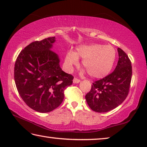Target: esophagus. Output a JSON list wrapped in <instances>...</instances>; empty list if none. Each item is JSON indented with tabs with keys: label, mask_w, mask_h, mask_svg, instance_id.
Here are the masks:
<instances>
[{
	"label": "esophagus",
	"mask_w": 147,
	"mask_h": 147,
	"mask_svg": "<svg viewBox=\"0 0 147 147\" xmlns=\"http://www.w3.org/2000/svg\"><path fill=\"white\" fill-rule=\"evenodd\" d=\"M80 82V80L78 79L77 78H74L73 79V83L74 84H78V83Z\"/></svg>",
	"instance_id": "1"
}]
</instances>
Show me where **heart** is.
<instances>
[{
    "label": "heart",
    "instance_id": "1",
    "mask_svg": "<svg viewBox=\"0 0 147 147\" xmlns=\"http://www.w3.org/2000/svg\"><path fill=\"white\" fill-rule=\"evenodd\" d=\"M78 57L82 58V66L94 78L105 77L112 69L116 59V51L110 45L92 44L82 45L76 52L67 54L65 63L69 68L78 63Z\"/></svg>",
    "mask_w": 147,
    "mask_h": 147
}]
</instances>
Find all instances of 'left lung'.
<instances>
[{
	"label": "left lung",
	"instance_id": "8db88e82",
	"mask_svg": "<svg viewBox=\"0 0 147 147\" xmlns=\"http://www.w3.org/2000/svg\"><path fill=\"white\" fill-rule=\"evenodd\" d=\"M119 60L112 73L94 82L86 99L90 108L104 113L115 109L127 97L132 75L130 59L120 48L117 49Z\"/></svg>",
	"mask_w": 147,
	"mask_h": 147
}]
</instances>
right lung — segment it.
Listing matches in <instances>:
<instances>
[{"mask_svg":"<svg viewBox=\"0 0 147 147\" xmlns=\"http://www.w3.org/2000/svg\"><path fill=\"white\" fill-rule=\"evenodd\" d=\"M55 37L34 41L22 50L14 67L17 91L27 106L48 113L60 105L64 91L74 77L59 67L58 56L51 50Z\"/></svg>","mask_w":147,"mask_h":147,"instance_id":"1","label":"right lung"}]
</instances>
